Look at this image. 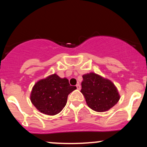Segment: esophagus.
I'll return each instance as SVG.
<instances>
[{"mask_svg": "<svg viewBox=\"0 0 147 147\" xmlns=\"http://www.w3.org/2000/svg\"><path fill=\"white\" fill-rule=\"evenodd\" d=\"M76 88H77V89L79 90L81 89V86H80V85L79 84H78L77 85H76Z\"/></svg>", "mask_w": 147, "mask_h": 147, "instance_id": "esophagus-1", "label": "esophagus"}]
</instances>
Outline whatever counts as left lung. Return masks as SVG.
Here are the masks:
<instances>
[{
  "label": "left lung",
  "instance_id": "1",
  "mask_svg": "<svg viewBox=\"0 0 147 147\" xmlns=\"http://www.w3.org/2000/svg\"><path fill=\"white\" fill-rule=\"evenodd\" d=\"M82 78L81 92L88 106L94 111H107L119 101L117 88L110 80L93 72L84 74Z\"/></svg>",
  "mask_w": 147,
  "mask_h": 147
}]
</instances>
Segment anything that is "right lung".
I'll use <instances>...</instances> for the list:
<instances>
[{
    "mask_svg": "<svg viewBox=\"0 0 147 147\" xmlns=\"http://www.w3.org/2000/svg\"><path fill=\"white\" fill-rule=\"evenodd\" d=\"M76 89V86H70L67 78H61L54 74L36 82L30 99L40 112L53 116L63 110L68 95Z\"/></svg>",
    "mask_w": 147,
    "mask_h": 147,
    "instance_id": "obj_1",
    "label": "right lung"
}]
</instances>
